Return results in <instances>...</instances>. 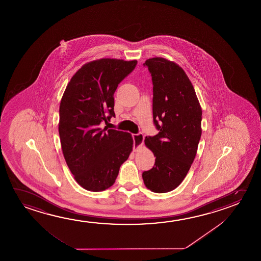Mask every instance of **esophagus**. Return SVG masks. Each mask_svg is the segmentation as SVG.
<instances>
[{"mask_svg": "<svg viewBox=\"0 0 261 261\" xmlns=\"http://www.w3.org/2000/svg\"><path fill=\"white\" fill-rule=\"evenodd\" d=\"M133 139H134V151H137L138 147L144 145V135L142 134L133 135Z\"/></svg>", "mask_w": 261, "mask_h": 261, "instance_id": "34e87169", "label": "esophagus"}]
</instances>
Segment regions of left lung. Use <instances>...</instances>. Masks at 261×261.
Wrapping results in <instances>:
<instances>
[{
    "label": "left lung",
    "instance_id": "8db88e82",
    "mask_svg": "<svg viewBox=\"0 0 261 261\" xmlns=\"http://www.w3.org/2000/svg\"><path fill=\"white\" fill-rule=\"evenodd\" d=\"M144 65L152 76V116L159 133L145 137L155 163L142 176L150 191L168 193L180 185L195 158L202 112L193 84L179 65L161 57Z\"/></svg>",
    "mask_w": 261,
    "mask_h": 261
}]
</instances>
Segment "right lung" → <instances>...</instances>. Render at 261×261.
Wrapping results in <instances>:
<instances>
[{"mask_svg": "<svg viewBox=\"0 0 261 261\" xmlns=\"http://www.w3.org/2000/svg\"><path fill=\"white\" fill-rule=\"evenodd\" d=\"M137 60L99 59L87 62L65 89L60 105L59 134L65 161L74 179L90 192L111 187L133 151L132 135L101 128L114 112V93Z\"/></svg>", "mask_w": 261, "mask_h": 261, "instance_id": "right-lung-1", "label": "right lung"}]
</instances>
